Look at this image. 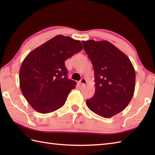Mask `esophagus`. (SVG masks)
Instances as JSON below:
<instances>
[{"label": "esophagus", "mask_w": 155, "mask_h": 155, "mask_svg": "<svg viewBox=\"0 0 155 155\" xmlns=\"http://www.w3.org/2000/svg\"><path fill=\"white\" fill-rule=\"evenodd\" d=\"M80 83H81L82 87H84V86H85V85L87 84V81L85 79V78H82V79L80 81Z\"/></svg>", "instance_id": "esophagus-1"}]
</instances>
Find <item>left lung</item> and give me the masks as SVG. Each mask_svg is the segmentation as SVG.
I'll list each match as a JSON object with an SVG mask.
<instances>
[{"label": "left lung", "mask_w": 155, "mask_h": 155, "mask_svg": "<svg viewBox=\"0 0 155 155\" xmlns=\"http://www.w3.org/2000/svg\"><path fill=\"white\" fill-rule=\"evenodd\" d=\"M93 64L95 93L87 100L88 108L110 118L129 104L135 88V71L127 56L107 41H83Z\"/></svg>", "instance_id": "left-lung-1"}]
</instances>
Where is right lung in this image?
Masks as SVG:
<instances>
[{
    "label": "right lung",
    "mask_w": 155,
    "mask_h": 155,
    "mask_svg": "<svg viewBox=\"0 0 155 155\" xmlns=\"http://www.w3.org/2000/svg\"><path fill=\"white\" fill-rule=\"evenodd\" d=\"M83 48L80 41L57 35L24 59L19 72L20 87L36 111L49 113L64 104L77 84L67 78L64 62Z\"/></svg>",
    "instance_id": "add662e5"
}]
</instances>
